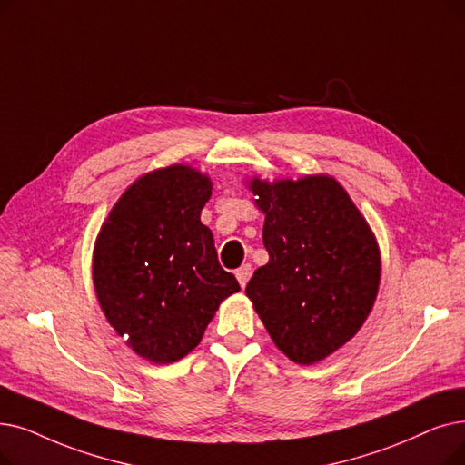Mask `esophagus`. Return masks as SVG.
Segmentation results:
<instances>
[{
  "mask_svg": "<svg viewBox=\"0 0 465 465\" xmlns=\"http://www.w3.org/2000/svg\"><path fill=\"white\" fill-rule=\"evenodd\" d=\"M251 273H252L251 264H243V266H241V268L235 272V277H237V281H239V285H241V287H245V285H247V281L251 279Z\"/></svg>",
  "mask_w": 465,
  "mask_h": 465,
  "instance_id": "1",
  "label": "esophagus"
}]
</instances>
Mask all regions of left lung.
<instances>
[{"mask_svg": "<svg viewBox=\"0 0 465 465\" xmlns=\"http://www.w3.org/2000/svg\"><path fill=\"white\" fill-rule=\"evenodd\" d=\"M247 188L266 216L270 260L245 292L273 344L298 365H313L348 344L374 308L376 235L334 176H252Z\"/></svg>", "mask_w": 465, "mask_h": 465, "instance_id": "left-lung-1", "label": "left lung"}]
</instances>
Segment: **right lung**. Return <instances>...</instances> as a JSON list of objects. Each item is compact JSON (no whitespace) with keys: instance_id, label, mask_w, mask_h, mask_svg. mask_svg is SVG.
<instances>
[{"instance_id":"1","label":"right lung","mask_w":465,"mask_h":465,"mask_svg":"<svg viewBox=\"0 0 465 465\" xmlns=\"http://www.w3.org/2000/svg\"><path fill=\"white\" fill-rule=\"evenodd\" d=\"M211 195V176L192 165L150 171L121 193L94 241L98 306L127 348L155 365L186 357L241 291L201 222Z\"/></svg>"}]
</instances>
